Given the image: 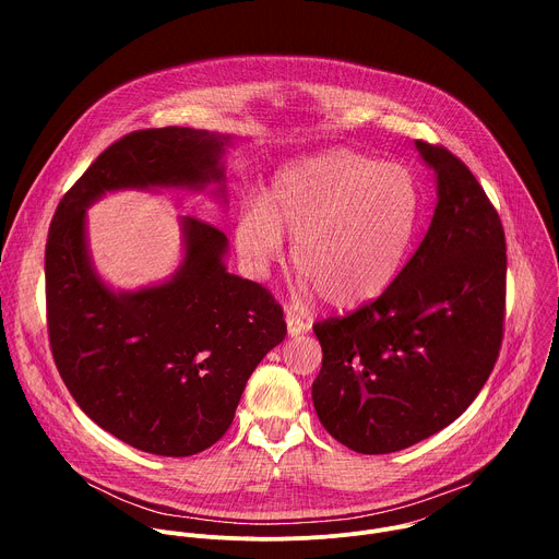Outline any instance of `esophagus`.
<instances>
[{"label": "esophagus", "mask_w": 559, "mask_h": 559, "mask_svg": "<svg viewBox=\"0 0 559 559\" xmlns=\"http://www.w3.org/2000/svg\"><path fill=\"white\" fill-rule=\"evenodd\" d=\"M285 321H287V334H289V336H298V334L311 330V321H309V318H302V316L294 313L292 309H287Z\"/></svg>", "instance_id": "esophagus-1"}]
</instances>
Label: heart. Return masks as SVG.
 <instances>
[{
  "label": "heart",
  "mask_w": 559,
  "mask_h": 559,
  "mask_svg": "<svg viewBox=\"0 0 559 559\" xmlns=\"http://www.w3.org/2000/svg\"><path fill=\"white\" fill-rule=\"evenodd\" d=\"M420 218V190L401 164L336 150L281 170L263 205L236 223V248L257 274L283 257L285 231L294 267L332 307L382 294L401 274Z\"/></svg>",
  "instance_id": "1"
}]
</instances>
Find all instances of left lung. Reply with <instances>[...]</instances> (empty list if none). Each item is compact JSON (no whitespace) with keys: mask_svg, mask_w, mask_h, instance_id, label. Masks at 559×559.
I'll list each match as a JSON object with an SVG mask.
<instances>
[{"mask_svg":"<svg viewBox=\"0 0 559 559\" xmlns=\"http://www.w3.org/2000/svg\"><path fill=\"white\" fill-rule=\"evenodd\" d=\"M416 147L438 179L423 243L378 298L313 325L323 347L316 414L332 438L367 455L407 449L460 418L504 336L500 214L455 154Z\"/></svg>","mask_w":559,"mask_h":559,"instance_id":"obj_1","label":"left lung"}]
</instances>
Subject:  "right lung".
Wrapping results in <instances>:
<instances>
[{"label": "right lung", "instance_id": "right-lung-1", "mask_svg": "<svg viewBox=\"0 0 559 559\" xmlns=\"http://www.w3.org/2000/svg\"><path fill=\"white\" fill-rule=\"evenodd\" d=\"M229 136L136 130L108 145L63 194L46 243V318L55 365L102 429L154 455L205 451L229 429L248 378L283 343V307L223 265L227 236L186 216V259L164 285L115 294L86 248V207L123 188L223 181Z\"/></svg>", "mask_w": 559, "mask_h": 559}]
</instances>
